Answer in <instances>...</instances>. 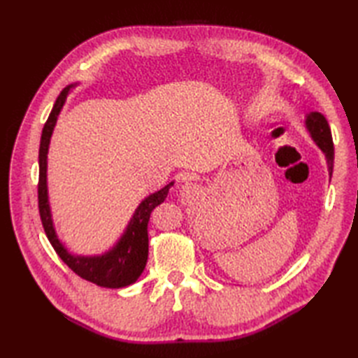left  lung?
<instances>
[{
    "label": "left lung",
    "instance_id": "left-lung-1",
    "mask_svg": "<svg viewBox=\"0 0 358 358\" xmlns=\"http://www.w3.org/2000/svg\"><path fill=\"white\" fill-rule=\"evenodd\" d=\"M306 127L310 132L313 140L317 143V146L323 150V154L328 159V169L329 175H332L334 169V143L331 135V127L328 124V120L322 115L320 112H310L306 117Z\"/></svg>",
    "mask_w": 358,
    "mask_h": 358
}]
</instances>
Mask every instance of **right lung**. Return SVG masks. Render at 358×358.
<instances>
[{
  "label": "right lung",
  "mask_w": 358,
  "mask_h": 358,
  "mask_svg": "<svg viewBox=\"0 0 358 358\" xmlns=\"http://www.w3.org/2000/svg\"><path fill=\"white\" fill-rule=\"evenodd\" d=\"M73 85L67 86L58 95L55 104H53L50 115L45 121L41 134L40 143V154H38V163H40V178H38V209H40L41 223L44 232L48 235L52 248L55 249L58 257L69 266V268L85 278L90 283H95L103 287H124L135 283L141 272L146 268L148 254H149V238H148V223L150 218V212L154 210L158 204H162L169 189L173 183H169L158 192L150 194L148 199H144L140 206L136 208L134 217L129 222L124 234L121 235L118 243L113 246L109 252L96 257H80L67 252V249L62 245L55 234L53 227L49 199H48V150L50 136L55 127L58 113L62 112L63 104L67 98L69 90Z\"/></svg>",
  "instance_id": "obj_1"
}]
</instances>
